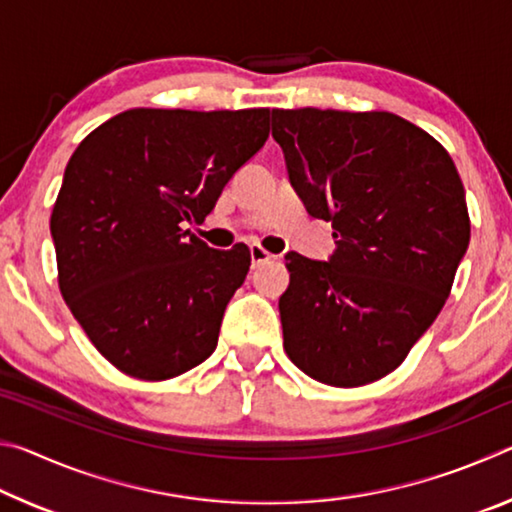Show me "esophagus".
<instances>
[{"mask_svg":"<svg viewBox=\"0 0 512 512\" xmlns=\"http://www.w3.org/2000/svg\"><path fill=\"white\" fill-rule=\"evenodd\" d=\"M271 259H275V257L268 253V250H264L262 246H250V262H253V268L271 262Z\"/></svg>","mask_w":512,"mask_h":512,"instance_id":"obj_1","label":"esophagus"}]
</instances>
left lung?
Listing matches in <instances>:
<instances>
[{
    "label": "left lung",
    "mask_w": 512,
    "mask_h": 512,
    "mask_svg": "<svg viewBox=\"0 0 512 512\" xmlns=\"http://www.w3.org/2000/svg\"><path fill=\"white\" fill-rule=\"evenodd\" d=\"M273 140L307 212L332 221L329 262L287 255L284 350L320 384L386 377L427 332L470 244L445 146L393 112L273 110Z\"/></svg>",
    "instance_id": "1"
}]
</instances>
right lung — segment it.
Here are the masks:
<instances>
[{
  "label": "right lung",
  "instance_id": "1",
  "mask_svg": "<svg viewBox=\"0 0 512 512\" xmlns=\"http://www.w3.org/2000/svg\"><path fill=\"white\" fill-rule=\"evenodd\" d=\"M268 119V108H133L69 158L49 221L58 289L124 375L173 379L214 352L250 250H214L185 225L205 221L262 149Z\"/></svg>",
  "mask_w": 512,
  "mask_h": 512
}]
</instances>
